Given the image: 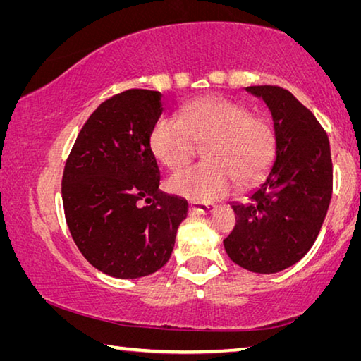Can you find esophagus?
<instances>
[{"mask_svg":"<svg viewBox=\"0 0 361 361\" xmlns=\"http://www.w3.org/2000/svg\"><path fill=\"white\" fill-rule=\"evenodd\" d=\"M215 209L216 207L210 204H197V202L189 204V212L199 213V215H207V213H212Z\"/></svg>","mask_w":361,"mask_h":361,"instance_id":"1","label":"esophagus"}]
</instances>
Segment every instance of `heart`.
Returning <instances> with one entry per match:
<instances>
[{
	"mask_svg": "<svg viewBox=\"0 0 361 361\" xmlns=\"http://www.w3.org/2000/svg\"><path fill=\"white\" fill-rule=\"evenodd\" d=\"M276 130L264 116L223 97L188 103L180 116H162L152 126L149 146L169 170H178L204 146V164L172 175L170 192L197 204L213 202L237 183L255 185L271 166L276 152Z\"/></svg>",
	"mask_w": 361,
	"mask_h": 361,
	"instance_id": "heart-1",
	"label": "heart"
}]
</instances>
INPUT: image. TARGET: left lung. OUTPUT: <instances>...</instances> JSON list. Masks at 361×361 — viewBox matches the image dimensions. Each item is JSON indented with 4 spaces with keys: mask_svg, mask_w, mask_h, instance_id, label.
<instances>
[{
    "mask_svg": "<svg viewBox=\"0 0 361 361\" xmlns=\"http://www.w3.org/2000/svg\"><path fill=\"white\" fill-rule=\"evenodd\" d=\"M266 103L276 130V156L266 180L232 202L235 228L223 240L229 258L256 274H276L309 252L326 216L333 164L326 132L288 90L252 85Z\"/></svg>",
    "mask_w": 361,
    "mask_h": 361,
    "instance_id": "1",
    "label": "left lung"
}]
</instances>
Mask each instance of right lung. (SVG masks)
<instances>
[{
  "mask_svg": "<svg viewBox=\"0 0 361 361\" xmlns=\"http://www.w3.org/2000/svg\"><path fill=\"white\" fill-rule=\"evenodd\" d=\"M164 111L157 90L113 95L85 121L66 159L63 210L73 240L95 269L138 279L169 261L188 202L159 189L149 146Z\"/></svg>",
  "mask_w": 361,
  "mask_h": 361,
  "instance_id": "obj_1",
  "label": "right lung"
}]
</instances>
